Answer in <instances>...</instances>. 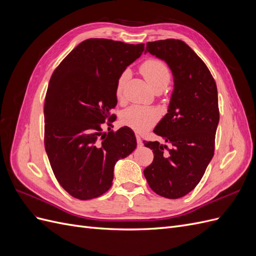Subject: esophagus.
Returning <instances> with one entry per match:
<instances>
[{"instance_id":"1","label":"esophagus","mask_w":256,"mask_h":256,"mask_svg":"<svg viewBox=\"0 0 256 256\" xmlns=\"http://www.w3.org/2000/svg\"><path fill=\"white\" fill-rule=\"evenodd\" d=\"M136 143H138V147H142L143 146V142H142V138L140 136V134H136Z\"/></svg>"}]
</instances>
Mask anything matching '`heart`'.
Here are the masks:
<instances>
[{
	"mask_svg": "<svg viewBox=\"0 0 256 256\" xmlns=\"http://www.w3.org/2000/svg\"><path fill=\"white\" fill-rule=\"evenodd\" d=\"M141 72L150 86L156 88L158 86H164L171 81V72L164 62L158 60H146L141 66ZM129 78V72H122L116 83V95L118 97L122 95L124 86ZM158 120V112L150 108H145L141 106H130L122 113V122L124 125L129 126L134 130H144L152 126Z\"/></svg>",
	"mask_w": 256,
	"mask_h": 256,
	"instance_id": "1",
	"label": "heart"
}]
</instances>
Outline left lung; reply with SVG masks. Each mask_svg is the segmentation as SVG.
<instances>
[{
    "instance_id": "left-lung-1",
    "label": "left lung",
    "mask_w": 256,
    "mask_h": 256,
    "mask_svg": "<svg viewBox=\"0 0 256 256\" xmlns=\"http://www.w3.org/2000/svg\"><path fill=\"white\" fill-rule=\"evenodd\" d=\"M147 52L168 64L174 88L168 113L154 129L166 144L144 141L154 152L152 164L144 170V176L157 194L180 198L196 187L214 157L219 124L218 90L204 62L184 42H147Z\"/></svg>"
}]
</instances>
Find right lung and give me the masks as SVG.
I'll return each mask as SVG.
<instances>
[{
    "label": "right lung",
    "instance_id": "obj_1",
    "mask_svg": "<svg viewBox=\"0 0 256 256\" xmlns=\"http://www.w3.org/2000/svg\"><path fill=\"white\" fill-rule=\"evenodd\" d=\"M143 51L144 44L90 38L76 46L51 76L44 110V147L58 182L76 198L102 196L111 188L116 162L136 148L132 129L124 126L104 134L100 126L114 120L110 110L118 104L116 83Z\"/></svg>",
    "mask_w": 256,
    "mask_h": 256
}]
</instances>
